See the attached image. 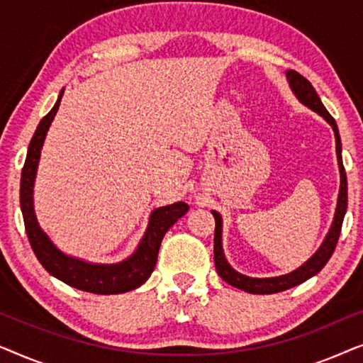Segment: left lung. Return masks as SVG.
Here are the masks:
<instances>
[{"mask_svg": "<svg viewBox=\"0 0 363 363\" xmlns=\"http://www.w3.org/2000/svg\"><path fill=\"white\" fill-rule=\"evenodd\" d=\"M287 82H289L291 91L294 92L297 101L304 104L306 107H309L311 111L319 113L320 117H324L327 123L332 127L335 135V152H337V163H339V172H340V188H339V198H337V208L334 213V220H332V225L329 228V233H327L324 241L319 246L314 255H312L309 259H307L304 264L297 267L289 274H282L276 277H250L241 274L236 269H233L230 262H228L225 251H223V220L221 215L218 211L213 210V216H215L216 226H215V266L218 271V276L221 277L223 281H226L228 284L233 287H238V289L250 292V294H274V292H281L286 289H291L301 282L309 279V277L315 276L322 267L327 264V261L330 259L332 252H334L337 241H339L340 230H342V221H344L345 211H347V175L344 163H342V142L339 135V128H337V123L327 108L322 104L320 97L317 96L315 89L312 87V84L307 81L304 76H301L299 72L286 71Z\"/></svg>", "mask_w": 363, "mask_h": 363, "instance_id": "obj_1", "label": "left lung"}]
</instances>
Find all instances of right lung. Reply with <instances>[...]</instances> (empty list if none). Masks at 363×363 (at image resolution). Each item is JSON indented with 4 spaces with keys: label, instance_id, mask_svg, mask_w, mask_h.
Wrapping results in <instances>:
<instances>
[{
    "label": "right lung",
    "instance_id": "1",
    "mask_svg": "<svg viewBox=\"0 0 363 363\" xmlns=\"http://www.w3.org/2000/svg\"><path fill=\"white\" fill-rule=\"evenodd\" d=\"M64 89L59 92V97L51 112L39 122V125L28 147L26 162L21 172V188H19V201H21V213L26 228L28 240L31 242L34 255L41 262L49 274L66 282L67 286L76 289L92 292V294H122L140 287L155 269L158 250L165 233L188 211V205L177 201L173 205L155 208L148 218L145 235L142 236L137 250L127 259L113 264H99L89 262L79 257L69 256L62 252L46 235V231L39 226V221L34 213V182L41 148L46 140L51 122L56 117V112L61 104Z\"/></svg>",
    "mask_w": 363,
    "mask_h": 363
}]
</instances>
